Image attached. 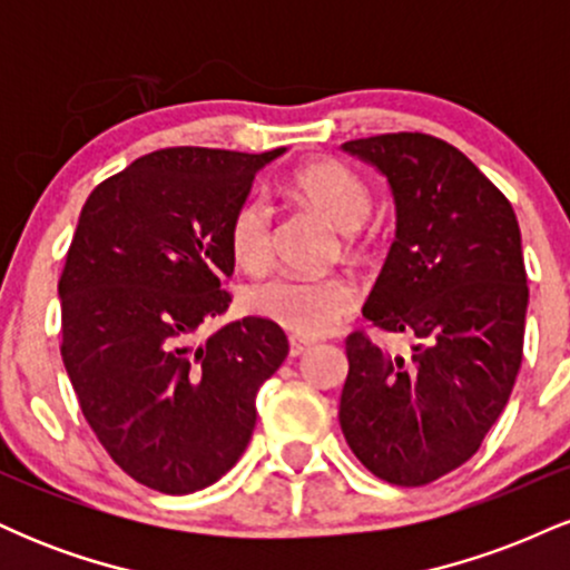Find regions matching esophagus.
<instances>
[{"label": "esophagus", "mask_w": 570, "mask_h": 570, "mask_svg": "<svg viewBox=\"0 0 570 570\" xmlns=\"http://www.w3.org/2000/svg\"><path fill=\"white\" fill-rule=\"evenodd\" d=\"M311 348H313V340H305V337H297V335L289 337V353H292V356H303V353H307Z\"/></svg>", "instance_id": "esophagus-1"}]
</instances>
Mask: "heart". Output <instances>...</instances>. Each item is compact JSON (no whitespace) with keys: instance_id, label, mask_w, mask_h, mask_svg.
I'll list each match as a JSON object with an SVG mask.
<instances>
[{"instance_id":"obj_1","label":"heart","mask_w":570,"mask_h":570,"mask_svg":"<svg viewBox=\"0 0 570 570\" xmlns=\"http://www.w3.org/2000/svg\"><path fill=\"white\" fill-rule=\"evenodd\" d=\"M292 189L343 233L362 227L372 212L367 181L337 160L307 163L294 174ZM227 238L233 259L244 271H265L273 244V208L265 195L254 193L238 203ZM246 305L252 313L294 335L318 337L335 330L356 307V286L340 276H273L248 289Z\"/></svg>"}]
</instances>
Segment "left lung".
I'll use <instances>...</instances> for the list:
<instances>
[{
  "label": "left lung",
  "mask_w": 570,
  "mask_h": 570,
  "mask_svg": "<svg viewBox=\"0 0 570 570\" xmlns=\"http://www.w3.org/2000/svg\"><path fill=\"white\" fill-rule=\"evenodd\" d=\"M389 181L396 238L364 318L417 337L391 356L364 332L345 340L340 429L391 485L417 488L466 463L514 389L528 278L512 203L453 144L426 134L345 141Z\"/></svg>",
  "instance_id": "8db88e82"
}]
</instances>
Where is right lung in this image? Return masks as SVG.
I'll return each instance as SVG.
<instances>
[{
	"label": "right lung",
	"mask_w": 570,
	"mask_h": 570,
	"mask_svg": "<svg viewBox=\"0 0 570 570\" xmlns=\"http://www.w3.org/2000/svg\"><path fill=\"white\" fill-rule=\"evenodd\" d=\"M284 153L158 149L82 206L58 281L63 367L104 450L160 493L230 472L257 423L254 396L289 353L284 330L259 316L198 343L230 305L235 208Z\"/></svg>",
	"instance_id": "1"
}]
</instances>
